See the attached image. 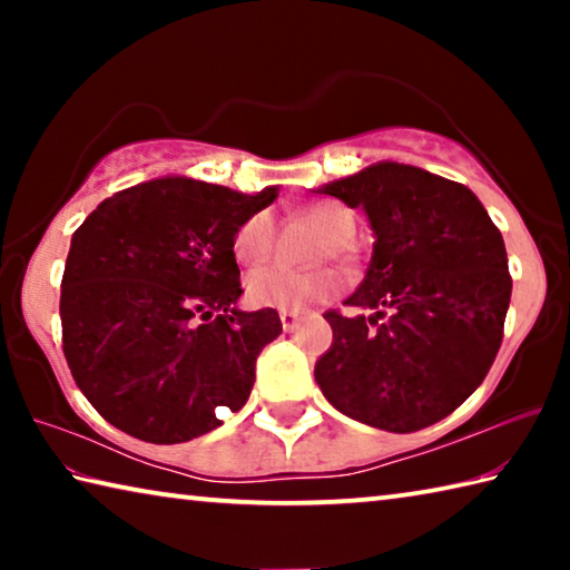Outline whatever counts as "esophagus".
Instances as JSON below:
<instances>
[{
	"label": "esophagus",
	"instance_id": "obj_1",
	"mask_svg": "<svg viewBox=\"0 0 570 570\" xmlns=\"http://www.w3.org/2000/svg\"><path fill=\"white\" fill-rule=\"evenodd\" d=\"M278 316H282L284 330L286 332H294L296 326L306 320V312H292V308H282V312H278Z\"/></svg>",
	"mask_w": 570,
	"mask_h": 570
}]
</instances>
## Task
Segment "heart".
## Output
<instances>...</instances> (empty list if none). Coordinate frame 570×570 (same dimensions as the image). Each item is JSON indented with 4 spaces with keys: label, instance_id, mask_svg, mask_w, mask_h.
<instances>
[{
    "label": "heart",
    "instance_id": "heart-1",
    "mask_svg": "<svg viewBox=\"0 0 570 570\" xmlns=\"http://www.w3.org/2000/svg\"><path fill=\"white\" fill-rule=\"evenodd\" d=\"M294 216L304 218L324 236L322 256L344 258L356 236V216L342 200L324 198L312 204L296 206ZM276 246V226L272 214L258 210L248 216L234 234V256L240 264L254 266L266 262ZM342 288L340 274L330 268H314V272H294L284 266H262L246 278V294L258 306L274 308H304L308 304L330 298Z\"/></svg>",
    "mask_w": 570,
    "mask_h": 570
}]
</instances>
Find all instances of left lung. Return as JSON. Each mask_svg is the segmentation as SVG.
I'll list each match as a JSON object with an SVG mask.
<instances>
[{"label": "left lung", "instance_id": "8db88e82", "mask_svg": "<svg viewBox=\"0 0 570 570\" xmlns=\"http://www.w3.org/2000/svg\"><path fill=\"white\" fill-rule=\"evenodd\" d=\"M322 193L364 208L372 264L332 308L334 344L314 366L336 410L387 432L455 412L485 380L513 292L503 236L475 193L428 170L377 163Z\"/></svg>", "mask_w": 570, "mask_h": 570}]
</instances>
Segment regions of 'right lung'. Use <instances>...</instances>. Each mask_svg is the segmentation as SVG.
I'll return each mask as SVG.
<instances>
[{"label":"right lung","instance_id":"1","mask_svg":"<svg viewBox=\"0 0 570 570\" xmlns=\"http://www.w3.org/2000/svg\"><path fill=\"white\" fill-rule=\"evenodd\" d=\"M276 198L158 178L115 193L72 234L62 350L85 397L128 435L173 445L244 407L276 308L238 312L234 234Z\"/></svg>","mask_w":570,"mask_h":570}]
</instances>
